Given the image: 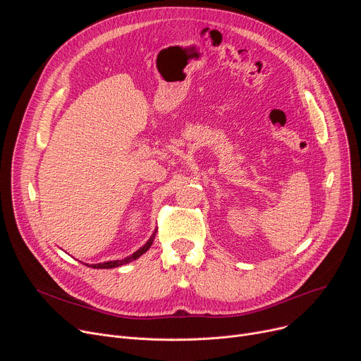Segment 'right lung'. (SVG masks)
Returning a JSON list of instances; mask_svg holds the SVG:
<instances>
[{
	"mask_svg": "<svg viewBox=\"0 0 361 361\" xmlns=\"http://www.w3.org/2000/svg\"><path fill=\"white\" fill-rule=\"evenodd\" d=\"M157 231H158V230H155L154 234L150 235V238L142 245V247H140L139 250H136L133 255H130V256H127V257H124V259H120V260H109V262H104V263H94V264H92L90 268H93V269H111V268H117V267H121V264H126V263H130V262H133V260L139 259L142 255H145V253L150 249L152 243H154V240H155ZM87 267H89V264H87Z\"/></svg>",
	"mask_w": 361,
	"mask_h": 361,
	"instance_id": "1",
	"label": "right lung"
}]
</instances>
